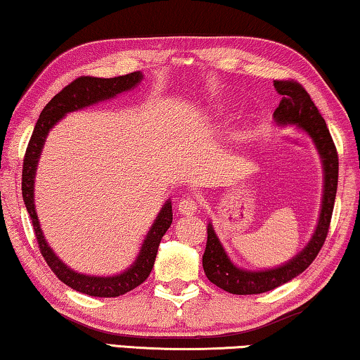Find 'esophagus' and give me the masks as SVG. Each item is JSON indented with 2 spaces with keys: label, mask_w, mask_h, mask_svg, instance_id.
Listing matches in <instances>:
<instances>
[{
  "label": "esophagus",
  "mask_w": 360,
  "mask_h": 360,
  "mask_svg": "<svg viewBox=\"0 0 360 360\" xmlns=\"http://www.w3.org/2000/svg\"><path fill=\"white\" fill-rule=\"evenodd\" d=\"M197 208H198V203L195 198H192V197L182 198V200H179V203H178V210L182 214H193L197 211Z\"/></svg>",
  "instance_id": "esophagus-1"
}]
</instances>
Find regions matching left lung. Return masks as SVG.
I'll list each match as a JSON object with an SVG mask.
<instances>
[{"label":"left lung","instance_id":"8db88e82","mask_svg":"<svg viewBox=\"0 0 360 360\" xmlns=\"http://www.w3.org/2000/svg\"><path fill=\"white\" fill-rule=\"evenodd\" d=\"M274 88L282 96V101L274 112V120L277 124H296L311 136L317 147L319 155L323 165V197L321 216L314 236L309 243L287 264L278 266L276 269L266 271H245L237 267L229 259L214 233L213 226L208 224V240L203 253V271L208 281L232 295H258L281 287L300 276L311 266L316 256L323 247L327 238L330 219H332L333 205L338 187V152L333 144L327 123L319 113L307 91L295 79H276Z\"/></svg>","mask_w":360,"mask_h":360}]
</instances>
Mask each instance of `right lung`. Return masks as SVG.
Listing matches in <instances>:
<instances>
[{
  "mask_svg": "<svg viewBox=\"0 0 360 360\" xmlns=\"http://www.w3.org/2000/svg\"><path fill=\"white\" fill-rule=\"evenodd\" d=\"M142 79L141 72H133L128 75L115 77V78H96V77H79L75 82H72L68 86L56 94L51 99L43 112L39 113V118L33 128L30 142H28L25 157H24V169H22V197L30 214L33 231L38 242V248L41 252L44 261L48 262L51 271L56 274L59 281L64 282L68 287L77 290L79 293L89 296H101V298H115V296L124 295L131 290L139 287V285L149 277L153 267V262L157 258L158 245L165 232L173 222V210L171 202L168 200L160 210L157 219L153 221L149 233H147L144 242H142L141 252L138 258L131 264L127 271L112 277H96L86 276V274L75 272L70 267L65 266L57 258L56 253L46 243L39 221L35 211V200H33V187H35V174L38 160L41 155V149L46 141L49 129L59 122L62 117H65L68 112H75L79 108L93 105L96 102H102L105 99L115 98L117 94L124 93L138 86Z\"/></svg>",
  "mask_w": 360,
  "mask_h": 360,
  "instance_id": "right-lung-1",
  "label": "right lung"
}]
</instances>
